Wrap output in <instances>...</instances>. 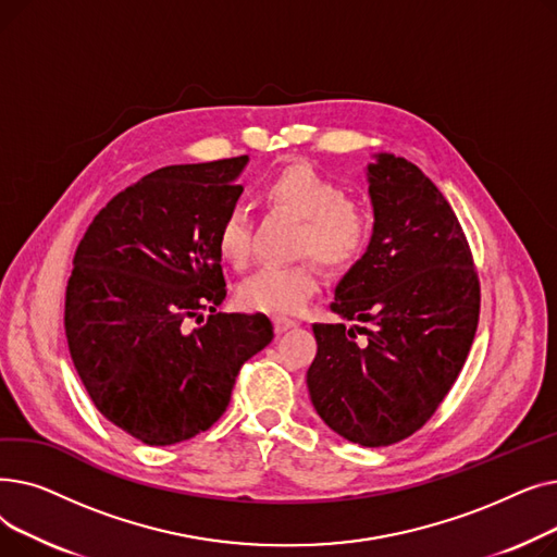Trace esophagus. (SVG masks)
Wrapping results in <instances>:
<instances>
[{"mask_svg":"<svg viewBox=\"0 0 557 557\" xmlns=\"http://www.w3.org/2000/svg\"><path fill=\"white\" fill-rule=\"evenodd\" d=\"M296 325H298V320H294V318H286V315H275L273 318V327H275L277 334H284L286 330L296 327Z\"/></svg>","mask_w":557,"mask_h":557,"instance_id":"1","label":"esophagus"}]
</instances>
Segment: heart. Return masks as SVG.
Returning a JSON list of instances; mask_svg holds the SVG:
<instances>
[{"label": "heart", "mask_w": 557, "mask_h": 557, "mask_svg": "<svg viewBox=\"0 0 557 557\" xmlns=\"http://www.w3.org/2000/svg\"><path fill=\"white\" fill-rule=\"evenodd\" d=\"M261 198L275 210L302 219L298 252L313 255L323 267L345 271L368 252L374 219L363 202L349 198L345 187L305 162L288 164L261 187ZM216 250L234 269H244L252 252V232L246 210L232 208L216 230ZM320 286L313 259L269 263L239 284L242 307L261 313H298Z\"/></svg>", "instance_id": "obj_1"}]
</instances>
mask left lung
Instances as JSON below:
<instances>
[{
    "label": "left lung",
    "mask_w": 557,
    "mask_h": 557,
    "mask_svg": "<svg viewBox=\"0 0 557 557\" xmlns=\"http://www.w3.org/2000/svg\"><path fill=\"white\" fill-rule=\"evenodd\" d=\"M368 181L372 244L336 286L332 311L370 327L315 323L307 386L345 441L388 447L451 391L479 327L481 284L451 205L413 162L379 153Z\"/></svg>",
    "instance_id": "left-lung-1"
}]
</instances>
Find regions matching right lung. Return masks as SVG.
Here are the masks:
<instances>
[{"instance_id":"1","label":"right lung","mask_w":557,"mask_h":557,"mask_svg":"<svg viewBox=\"0 0 557 557\" xmlns=\"http://www.w3.org/2000/svg\"><path fill=\"white\" fill-rule=\"evenodd\" d=\"M246 162L144 175L106 205L76 248L65 294L74 368L101 416L144 445L208 431L242 366L273 341L263 313L216 311L227 294L216 230L244 191L234 181Z\"/></svg>"}]
</instances>
